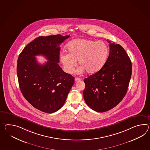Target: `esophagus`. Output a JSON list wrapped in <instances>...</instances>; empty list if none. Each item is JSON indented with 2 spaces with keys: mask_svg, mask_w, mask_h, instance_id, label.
Segmentation results:
<instances>
[{
  "mask_svg": "<svg viewBox=\"0 0 150 150\" xmlns=\"http://www.w3.org/2000/svg\"><path fill=\"white\" fill-rule=\"evenodd\" d=\"M82 79H81V78H79V77H75V82H78V81H80Z\"/></svg>",
  "mask_w": 150,
  "mask_h": 150,
  "instance_id": "obj_1",
  "label": "esophagus"
}]
</instances>
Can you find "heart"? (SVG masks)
<instances>
[{
	"label": "heart",
	"mask_w": 150,
	"mask_h": 150,
	"mask_svg": "<svg viewBox=\"0 0 150 150\" xmlns=\"http://www.w3.org/2000/svg\"><path fill=\"white\" fill-rule=\"evenodd\" d=\"M68 53L62 52L59 61L67 73L73 72L77 61L80 65L77 70L78 73L87 71L88 73L98 72L105 64L109 50L102 41L78 38L70 41L67 45Z\"/></svg>",
	"instance_id": "obj_1"
}]
</instances>
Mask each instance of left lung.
Listing matches in <instances>:
<instances>
[{"label": "left lung", "mask_w": 150, "mask_h": 150, "mask_svg": "<svg viewBox=\"0 0 150 150\" xmlns=\"http://www.w3.org/2000/svg\"><path fill=\"white\" fill-rule=\"evenodd\" d=\"M110 43V54L102 68L84 79L83 97L98 112L113 108L126 95L132 75V63L120 44Z\"/></svg>", "instance_id": "1"}]
</instances>
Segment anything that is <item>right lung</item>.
I'll return each mask as SVG.
<instances>
[{"label": "right lung", "instance_id": "right-lung-1", "mask_svg": "<svg viewBox=\"0 0 150 150\" xmlns=\"http://www.w3.org/2000/svg\"><path fill=\"white\" fill-rule=\"evenodd\" d=\"M69 37H38L19 55L17 73L22 94L32 106L45 113L59 110L74 83V77L63 71L58 64L59 45ZM38 55H44L48 61L38 64L35 57Z\"/></svg>", "mask_w": 150, "mask_h": 150}]
</instances>
